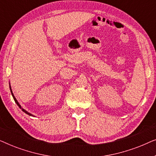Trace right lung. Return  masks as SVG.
Returning a JSON list of instances; mask_svg holds the SVG:
<instances>
[{"label":"right lung","instance_id":"obj_1","mask_svg":"<svg viewBox=\"0 0 156 156\" xmlns=\"http://www.w3.org/2000/svg\"><path fill=\"white\" fill-rule=\"evenodd\" d=\"M10 91H11L12 96V97H13V99H14V101H16V103L17 104V105H18V106H19V107H20V108H21V109H22V111H23V112H25V114H28V115H30V116H33V115H32L31 114H30V113H28V112H27V111H25V109H23V108L22 107H21V106L20 105V104H19V103H18V101H17V100H16V98H15V97H14V95H13V94H12V91H11V89H10Z\"/></svg>","mask_w":156,"mask_h":156}]
</instances>
